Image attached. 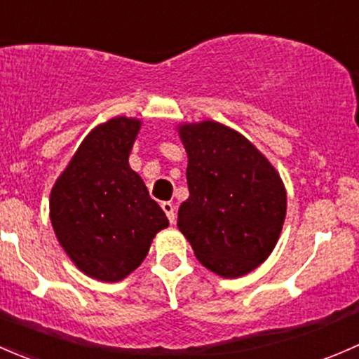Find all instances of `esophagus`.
Wrapping results in <instances>:
<instances>
[{"mask_svg": "<svg viewBox=\"0 0 359 359\" xmlns=\"http://www.w3.org/2000/svg\"><path fill=\"white\" fill-rule=\"evenodd\" d=\"M161 207H162V210L165 212V216H168L169 223H175V217H176L175 216V205H172L171 202H162Z\"/></svg>", "mask_w": 359, "mask_h": 359, "instance_id": "1", "label": "esophagus"}]
</instances>
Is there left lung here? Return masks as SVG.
<instances>
[{
	"label": "left lung",
	"instance_id": "obj_1",
	"mask_svg": "<svg viewBox=\"0 0 359 359\" xmlns=\"http://www.w3.org/2000/svg\"><path fill=\"white\" fill-rule=\"evenodd\" d=\"M188 155L190 197L178 228L202 266L240 278L275 249L287 214V191L275 165L252 142L216 121L178 124Z\"/></svg>",
	"mask_w": 359,
	"mask_h": 359
}]
</instances>
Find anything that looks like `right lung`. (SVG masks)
I'll return each instance as SVG.
<instances>
[{
  "label": "right lung",
  "instance_id": "1",
  "mask_svg": "<svg viewBox=\"0 0 359 359\" xmlns=\"http://www.w3.org/2000/svg\"><path fill=\"white\" fill-rule=\"evenodd\" d=\"M142 121L117 116L95 126L77 147L50 194L58 243L79 271L100 282H121L169 226L164 210L129 165Z\"/></svg>",
  "mask_w": 359,
  "mask_h": 359
}]
</instances>
